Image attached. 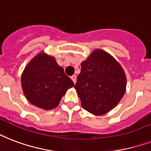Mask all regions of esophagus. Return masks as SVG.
Instances as JSON below:
<instances>
[{"mask_svg":"<svg viewBox=\"0 0 151 151\" xmlns=\"http://www.w3.org/2000/svg\"><path fill=\"white\" fill-rule=\"evenodd\" d=\"M71 80L73 81V82L75 84L76 81H77V77H76V75H73L71 77Z\"/></svg>","mask_w":151,"mask_h":151,"instance_id":"obj_1","label":"esophagus"}]
</instances>
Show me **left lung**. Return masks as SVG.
<instances>
[{"label": "left lung", "instance_id": "obj_1", "mask_svg": "<svg viewBox=\"0 0 151 151\" xmlns=\"http://www.w3.org/2000/svg\"><path fill=\"white\" fill-rule=\"evenodd\" d=\"M81 71L74 88L82 108L95 116L113 109L127 90L122 66L105 50L96 49L81 62Z\"/></svg>", "mask_w": 151, "mask_h": 151}]
</instances>
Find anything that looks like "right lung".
I'll use <instances>...</instances> for the list:
<instances>
[{"mask_svg": "<svg viewBox=\"0 0 151 151\" xmlns=\"http://www.w3.org/2000/svg\"><path fill=\"white\" fill-rule=\"evenodd\" d=\"M21 82L27 100L44 110L57 107L67 91L74 85L55 57L43 51L35 55L24 67Z\"/></svg>", "mask_w": 151, "mask_h": 151, "instance_id": "obj_1", "label": "right lung"}]
</instances>
